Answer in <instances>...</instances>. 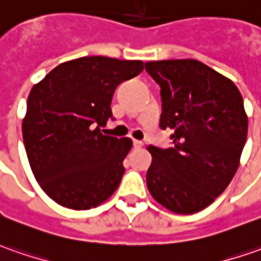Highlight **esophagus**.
Here are the masks:
<instances>
[{"label":"esophagus","mask_w":261,"mask_h":261,"mask_svg":"<svg viewBox=\"0 0 261 261\" xmlns=\"http://www.w3.org/2000/svg\"><path fill=\"white\" fill-rule=\"evenodd\" d=\"M133 145H134V148H141L143 147V141H140V140H134L133 141Z\"/></svg>","instance_id":"1"}]
</instances>
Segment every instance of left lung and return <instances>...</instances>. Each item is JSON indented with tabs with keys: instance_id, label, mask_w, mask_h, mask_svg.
<instances>
[{
	"instance_id": "left-lung-1",
	"label": "left lung",
	"mask_w": 261,
	"mask_h": 261,
	"mask_svg": "<svg viewBox=\"0 0 261 261\" xmlns=\"http://www.w3.org/2000/svg\"><path fill=\"white\" fill-rule=\"evenodd\" d=\"M161 88L160 127L173 147L148 145L147 187L177 214L210 205L234 177L247 138V114L234 83L197 60L145 63Z\"/></svg>"
}]
</instances>
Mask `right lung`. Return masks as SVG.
<instances>
[{"instance_id": "1", "label": "right lung", "mask_w": 261, "mask_h": 261, "mask_svg": "<svg viewBox=\"0 0 261 261\" xmlns=\"http://www.w3.org/2000/svg\"><path fill=\"white\" fill-rule=\"evenodd\" d=\"M144 63L81 57L57 65L28 95L22 138L34 177L45 194L72 210L104 203L120 186L128 137L104 136L118 84Z\"/></svg>"}]
</instances>
